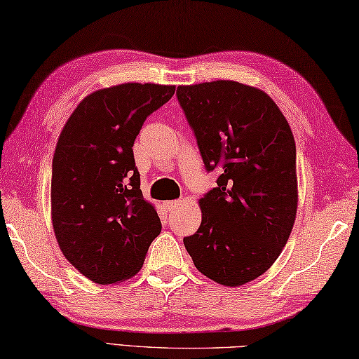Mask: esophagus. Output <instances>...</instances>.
<instances>
[{
	"label": "esophagus",
	"mask_w": 359,
	"mask_h": 359,
	"mask_svg": "<svg viewBox=\"0 0 359 359\" xmlns=\"http://www.w3.org/2000/svg\"><path fill=\"white\" fill-rule=\"evenodd\" d=\"M182 203V201H168V202H165V208L166 210H174L175 207H179V205Z\"/></svg>",
	"instance_id": "esophagus-1"
}]
</instances>
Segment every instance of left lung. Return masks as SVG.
<instances>
[{"mask_svg": "<svg viewBox=\"0 0 359 359\" xmlns=\"http://www.w3.org/2000/svg\"><path fill=\"white\" fill-rule=\"evenodd\" d=\"M177 100L217 187L199 201L202 224L184 239L196 269L226 287L261 276L280 255L297 208L296 144L264 90L231 80L177 88Z\"/></svg>", "mask_w": 359, "mask_h": 359, "instance_id": "1", "label": "left lung"}]
</instances>
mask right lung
Instances as JSON below:
<instances>
[{
	"label": "right lung",
	"mask_w": 359,
	"mask_h": 359,
	"mask_svg": "<svg viewBox=\"0 0 359 359\" xmlns=\"http://www.w3.org/2000/svg\"><path fill=\"white\" fill-rule=\"evenodd\" d=\"M175 86L125 83L95 90L75 108L52 160V225L65 257L97 284L142 269L162 224L143 199L134 140Z\"/></svg>",
	"instance_id": "right-lung-1"
}]
</instances>
